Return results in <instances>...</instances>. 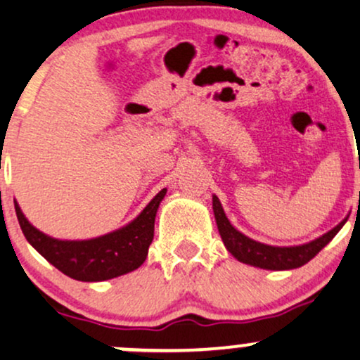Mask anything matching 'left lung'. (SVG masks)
I'll return each mask as SVG.
<instances>
[{
	"instance_id": "left-lung-1",
	"label": "left lung",
	"mask_w": 360,
	"mask_h": 360,
	"mask_svg": "<svg viewBox=\"0 0 360 360\" xmlns=\"http://www.w3.org/2000/svg\"><path fill=\"white\" fill-rule=\"evenodd\" d=\"M213 212L214 218H217L218 232L221 235V240L225 247L229 249L230 254L235 259L240 260L243 264H250V266L260 267V269H271V271H286V269H296V267L304 266L309 262L323 247L332 240L338 233V230L344 226L347 218L340 221L335 229L330 232L321 235L316 240L304 243V245L298 247H272L252 240V238L245 237V235L235 230L230 225L229 218L225 217L220 200L213 196Z\"/></svg>"
}]
</instances>
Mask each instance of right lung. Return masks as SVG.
<instances>
[{"instance_id":"obj_1","label":"right lung","mask_w":360,"mask_h":360,"mask_svg":"<svg viewBox=\"0 0 360 360\" xmlns=\"http://www.w3.org/2000/svg\"><path fill=\"white\" fill-rule=\"evenodd\" d=\"M164 196L166 189L157 194L130 225L113 233L79 242L49 237L28 223L16 203L15 212L25 238L53 267L72 279L96 283L118 278L142 266L154 238L155 213Z\"/></svg>"}]
</instances>
